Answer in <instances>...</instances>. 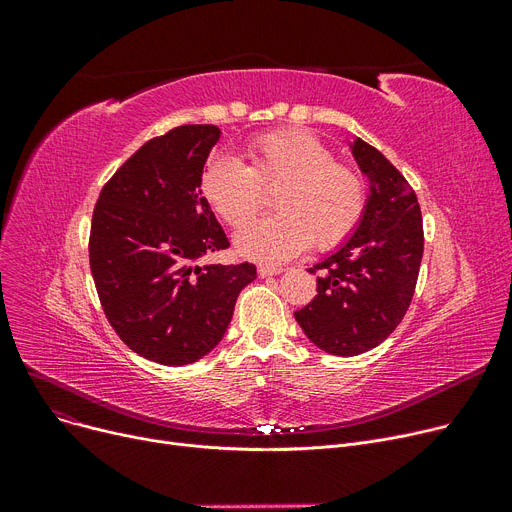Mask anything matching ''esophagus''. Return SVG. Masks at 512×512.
Returning <instances> with one entry per match:
<instances>
[{
	"label": "esophagus",
	"instance_id": "esophagus-1",
	"mask_svg": "<svg viewBox=\"0 0 512 512\" xmlns=\"http://www.w3.org/2000/svg\"><path fill=\"white\" fill-rule=\"evenodd\" d=\"M257 274L261 276V278H270V276H278V274H282V267H267V265H261L259 270H257Z\"/></svg>",
	"mask_w": 512,
	"mask_h": 512
}]
</instances>
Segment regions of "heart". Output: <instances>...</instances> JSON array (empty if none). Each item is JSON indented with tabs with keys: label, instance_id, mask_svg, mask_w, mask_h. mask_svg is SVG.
<instances>
[{
	"label": "heart",
	"instance_id": "b5f03b06",
	"mask_svg": "<svg viewBox=\"0 0 512 512\" xmlns=\"http://www.w3.org/2000/svg\"><path fill=\"white\" fill-rule=\"evenodd\" d=\"M251 164L215 155L201 176V193L224 222L247 224L263 203V188H276L272 218L236 234V251L259 263H284L313 240L330 251L351 236L365 211V186L357 172L336 164L332 149L305 130L267 132L249 145Z\"/></svg>",
	"mask_w": 512,
	"mask_h": 512
}]
</instances>
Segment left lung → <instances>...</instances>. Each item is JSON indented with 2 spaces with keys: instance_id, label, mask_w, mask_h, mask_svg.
I'll return each mask as SVG.
<instances>
[{
  "instance_id": "8db88e82",
  "label": "left lung",
  "mask_w": 512,
  "mask_h": 512,
  "mask_svg": "<svg viewBox=\"0 0 512 512\" xmlns=\"http://www.w3.org/2000/svg\"><path fill=\"white\" fill-rule=\"evenodd\" d=\"M369 182L355 232L309 267L315 299L294 313L321 351L355 357L382 344L405 317L423 257L417 195L390 161L363 139L348 143Z\"/></svg>"
}]
</instances>
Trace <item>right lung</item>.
<instances>
[{
	"label": "right lung",
	"mask_w": 512,
	"mask_h": 512,
	"mask_svg": "<svg viewBox=\"0 0 512 512\" xmlns=\"http://www.w3.org/2000/svg\"><path fill=\"white\" fill-rule=\"evenodd\" d=\"M213 124L178 126L151 139L103 186L89 259L101 307L134 353L170 367L195 363L224 338L253 263L201 259L228 247L201 193Z\"/></svg>",
	"instance_id": "1"
}]
</instances>
